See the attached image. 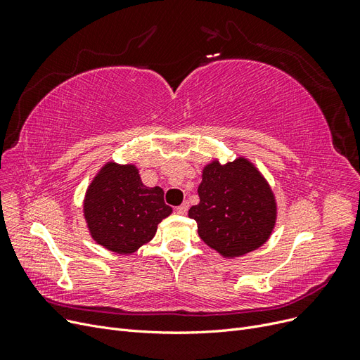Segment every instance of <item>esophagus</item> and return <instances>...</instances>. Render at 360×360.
<instances>
[{"instance_id": "1", "label": "esophagus", "mask_w": 360, "mask_h": 360, "mask_svg": "<svg viewBox=\"0 0 360 360\" xmlns=\"http://www.w3.org/2000/svg\"><path fill=\"white\" fill-rule=\"evenodd\" d=\"M188 209H189V202L186 201V202H183L181 205H179L176 210H177V213H179V214H186Z\"/></svg>"}]
</instances>
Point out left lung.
<instances>
[{
    "mask_svg": "<svg viewBox=\"0 0 360 360\" xmlns=\"http://www.w3.org/2000/svg\"><path fill=\"white\" fill-rule=\"evenodd\" d=\"M200 202L189 209L201 240L224 258H238L263 246L274 233L278 205L263 174L245 156L202 168Z\"/></svg>",
    "mask_w": 360,
    "mask_h": 360,
    "instance_id": "obj_1",
    "label": "left lung"
}]
</instances>
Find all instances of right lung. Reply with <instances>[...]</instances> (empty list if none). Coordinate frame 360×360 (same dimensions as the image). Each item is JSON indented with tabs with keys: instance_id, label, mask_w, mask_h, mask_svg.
<instances>
[{
	"instance_id": "1",
	"label": "right lung",
	"mask_w": 360,
	"mask_h": 360,
	"mask_svg": "<svg viewBox=\"0 0 360 360\" xmlns=\"http://www.w3.org/2000/svg\"><path fill=\"white\" fill-rule=\"evenodd\" d=\"M84 217L93 240L115 254L130 255L148 243L172 209L159 186L147 188L134 163L106 162L84 197Z\"/></svg>"
}]
</instances>
